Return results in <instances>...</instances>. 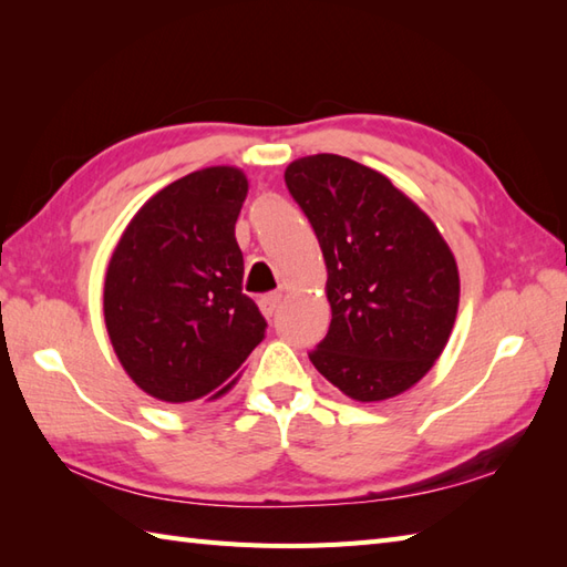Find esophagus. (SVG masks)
I'll return each instance as SVG.
<instances>
[{
    "label": "esophagus",
    "mask_w": 567,
    "mask_h": 567,
    "mask_svg": "<svg viewBox=\"0 0 567 567\" xmlns=\"http://www.w3.org/2000/svg\"><path fill=\"white\" fill-rule=\"evenodd\" d=\"M280 302H282V295L280 292H270V295H262L260 297V311L265 317H272L277 309H280Z\"/></svg>",
    "instance_id": "obj_1"
}]
</instances>
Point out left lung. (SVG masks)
<instances>
[{
    "instance_id": "left-lung-1",
    "label": "left lung",
    "mask_w": 567,
    "mask_h": 567,
    "mask_svg": "<svg viewBox=\"0 0 567 567\" xmlns=\"http://www.w3.org/2000/svg\"><path fill=\"white\" fill-rule=\"evenodd\" d=\"M285 185L327 260L331 323L315 368L358 402L426 375L449 343L457 265L429 216L378 171L333 153L287 165Z\"/></svg>"
}]
</instances>
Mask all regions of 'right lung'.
I'll return each mask as SVG.
<instances>
[{
    "label": "right lung",
    "instance_id": "add662e5",
    "mask_svg": "<svg viewBox=\"0 0 567 567\" xmlns=\"http://www.w3.org/2000/svg\"><path fill=\"white\" fill-rule=\"evenodd\" d=\"M238 167L189 173L151 197L118 238L104 280V321L128 378L155 400H216L265 339L268 321L240 292Z\"/></svg>",
    "mask_w": 567,
    "mask_h": 567
}]
</instances>
